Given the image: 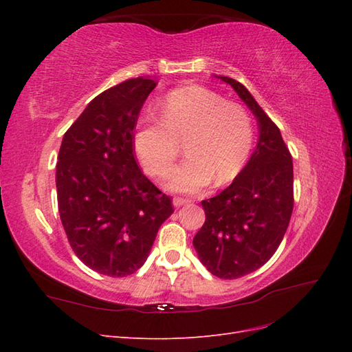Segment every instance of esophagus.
I'll use <instances>...</instances> for the list:
<instances>
[{"label":"esophagus","mask_w":352,"mask_h":352,"mask_svg":"<svg viewBox=\"0 0 352 352\" xmlns=\"http://www.w3.org/2000/svg\"><path fill=\"white\" fill-rule=\"evenodd\" d=\"M190 199H186V198H175L173 199V206L176 207V208H179V207H182V206H188V204H190Z\"/></svg>","instance_id":"1"}]
</instances>
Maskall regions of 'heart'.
<instances>
[{"mask_svg":"<svg viewBox=\"0 0 352 352\" xmlns=\"http://www.w3.org/2000/svg\"><path fill=\"white\" fill-rule=\"evenodd\" d=\"M162 122L142 119L133 133V148L151 176L167 177L186 141V163L168 177L175 192L192 194L229 184L247 164L254 142L252 117L241 104L229 102L204 87L168 92L160 105Z\"/></svg>","mask_w":352,"mask_h":352,"instance_id":"heart-1","label":"heart"}]
</instances>
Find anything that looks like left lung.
I'll list each match as a JSON object with an SVG mask.
<instances>
[{
    "label": "left lung",
    "instance_id": "1",
    "mask_svg": "<svg viewBox=\"0 0 352 352\" xmlns=\"http://www.w3.org/2000/svg\"><path fill=\"white\" fill-rule=\"evenodd\" d=\"M258 122L250 162L221 192L201 201L206 221L194 238L201 263L220 279H238L267 263L279 248L294 210V166L279 127L238 80L220 76Z\"/></svg>",
    "mask_w": 352,
    "mask_h": 352
}]
</instances>
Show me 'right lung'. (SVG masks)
<instances>
[{
  "label": "right lung",
  "instance_id": "obj_1",
  "mask_svg": "<svg viewBox=\"0 0 352 352\" xmlns=\"http://www.w3.org/2000/svg\"><path fill=\"white\" fill-rule=\"evenodd\" d=\"M155 82L124 80L101 92L63 136L56 170L69 243L89 269L123 278L142 267L172 198L135 160L133 129Z\"/></svg>",
  "mask_w": 352,
  "mask_h": 352
}]
</instances>
